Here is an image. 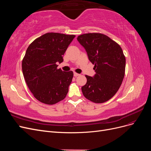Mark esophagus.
I'll list each match as a JSON object with an SVG mask.
<instances>
[{
	"mask_svg": "<svg viewBox=\"0 0 151 151\" xmlns=\"http://www.w3.org/2000/svg\"><path fill=\"white\" fill-rule=\"evenodd\" d=\"M79 75H80V74H77V73H76V72L74 73V77H77V76H79Z\"/></svg>",
	"mask_w": 151,
	"mask_h": 151,
	"instance_id": "obj_1",
	"label": "esophagus"
}]
</instances>
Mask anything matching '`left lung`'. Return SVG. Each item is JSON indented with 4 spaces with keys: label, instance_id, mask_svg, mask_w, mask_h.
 Here are the masks:
<instances>
[{
    "label": "left lung",
    "instance_id": "left-lung-1",
    "mask_svg": "<svg viewBox=\"0 0 151 151\" xmlns=\"http://www.w3.org/2000/svg\"><path fill=\"white\" fill-rule=\"evenodd\" d=\"M77 41L94 65L93 77L86 76V84L81 88L84 97L96 103H102L115 95L122 83L125 71V57L120 46L106 35L83 34Z\"/></svg>",
    "mask_w": 151,
    "mask_h": 151
}]
</instances>
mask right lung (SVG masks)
Segmentation results:
<instances>
[{
    "mask_svg": "<svg viewBox=\"0 0 151 151\" xmlns=\"http://www.w3.org/2000/svg\"><path fill=\"white\" fill-rule=\"evenodd\" d=\"M75 35L48 33L36 38L27 48L22 70L27 86L35 98L47 104H54L66 97L72 71L58 69L68 45Z\"/></svg>",
    "mask_w": 151,
    "mask_h": 151,
    "instance_id": "add662e5",
    "label": "right lung"
}]
</instances>
